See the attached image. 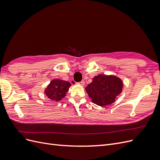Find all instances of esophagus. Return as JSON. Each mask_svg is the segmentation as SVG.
<instances>
[{"instance_id": "34e87169", "label": "esophagus", "mask_w": 160, "mask_h": 160, "mask_svg": "<svg viewBox=\"0 0 160 160\" xmlns=\"http://www.w3.org/2000/svg\"><path fill=\"white\" fill-rule=\"evenodd\" d=\"M77 84H79L80 85H85V82L83 81H81V82H79V83H77Z\"/></svg>"}]
</instances>
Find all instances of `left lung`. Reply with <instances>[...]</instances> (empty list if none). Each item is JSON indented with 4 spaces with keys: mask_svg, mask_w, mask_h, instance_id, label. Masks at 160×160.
I'll use <instances>...</instances> for the list:
<instances>
[{
    "mask_svg": "<svg viewBox=\"0 0 160 160\" xmlns=\"http://www.w3.org/2000/svg\"><path fill=\"white\" fill-rule=\"evenodd\" d=\"M123 82L113 75H98L85 88L92 102L99 106L113 103L122 93Z\"/></svg>",
    "mask_w": 160,
    "mask_h": 160,
    "instance_id": "1",
    "label": "left lung"
}]
</instances>
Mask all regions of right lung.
I'll return each mask as SVG.
<instances>
[{
	"instance_id": "add662e5",
	"label": "right lung",
	"mask_w": 160,
	"mask_h": 160,
	"mask_svg": "<svg viewBox=\"0 0 160 160\" xmlns=\"http://www.w3.org/2000/svg\"><path fill=\"white\" fill-rule=\"evenodd\" d=\"M71 83L69 81L61 79L51 81L45 91L47 98L52 101H58L61 100L66 95L70 88Z\"/></svg>"
}]
</instances>
